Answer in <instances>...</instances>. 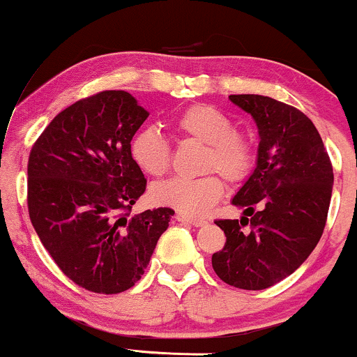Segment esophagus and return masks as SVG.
I'll use <instances>...</instances> for the list:
<instances>
[{
	"label": "esophagus",
	"mask_w": 357,
	"mask_h": 357,
	"mask_svg": "<svg viewBox=\"0 0 357 357\" xmlns=\"http://www.w3.org/2000/svg\"><path fill=\"white\" fill-rule=\"evenodd\" d=\"M176 220L181 221V223L192 225V227H203V225H206V221H204V220H195V218H190V216H184V215H181V213H178V215H176Z\"/></svg>",
	"instance_id": "1"
}]
</instances>
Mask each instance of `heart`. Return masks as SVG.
Returning <instances> with one entry per match:
<instances>
[{"label": "heart", "mask_w": 357, "mask_h": 357, "mask_svg": "<svg viewBox=\"0 0 357 357\" xmlns=\"http://www.w3.org/2000/svg\"><path fill=\"white\" fill-rule=\"evenodd\" d=\"M173 127L184 139L204 144L202 171H216L227 181L245 179L255 165V146L247 134L235 129L231 117L210 104H192L174 117ZM130 155L146 174H166L171 166V146L154 127H144L130 141ZM225 183L218 174L202 178H173L151 188V199L184 216H203L220 202Z\"/></svg>", "instance_id": "1"}]
</instances>
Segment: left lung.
Segmentation results:
<instances>
[{"mask_svg":"<svg viewBox=\"0 0 357 357\" xmlns=\"http://www.w3.org/2000/svg\"><path fill=\"white\" fill-rule=\"evenodd\" d=\"M230 100L253 117L260 142L255 169L231 202L243 208V216L215 221L227 243L213 253L211 264L225 284L261 290L296 272L319 243L334 173L304 112L255 93L230 96Z\"/></svg>","mask_w":357,"mask_h":357,"instance_id":"1","label":"left lung"}]
</instances>
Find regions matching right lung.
<instances>
[{
	"instance_id": "add662e5",
	"label": "right lung",
	"mask_w": 357,
	"mask_h": 357,
	"mask_svg": "<svg viewBox=\"0 0 357 357\" xmlns=\"http://www.w3.org/2000/svg\"><path fill=\"white\" fill-rule=\"evenodd\" d=\"M147 117L129 92L104 90L61 110L31 147V225L61 272L90 292L136 284L174 215H130L146 191L130 141Z\"/></svg>"
}]
</instances>
